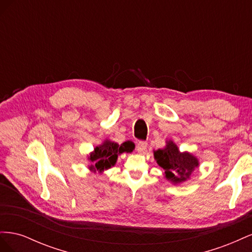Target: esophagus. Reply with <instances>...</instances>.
Instances as JSON below:
<instances>
[{"instance_id":"34e87169","label":"esophagus","mask_w":252,"mask_h":252,"mask_svg":"<svg viewBox=\"0 0 252 252\" xmlns=\"http://www.w3.org/2000/svg\"><path fill=\"white\" fill-rule=\"evenodd\" d=\"M147 146L148 144L146 142H139L138 145H136V150H138L140 154H145L147 150Z\"/></svg>"}]
</instances>
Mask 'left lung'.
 Masks as SVG:
<instances>
[{"label":"left lung","mask_w":252,"mask_h":252,"mask_svg":"<svg viewBox=\"0 0 252 252\" xmlns=\"http://www.w3.org/2000/svg\"><path fill=\"white\" fill-rule=\"evenodd\" d=\"M157 163L165 171V178L173 184L187 181L193 170L199 166V159L189 152H181L172 141L166 147L154 151Z\"/></svg>","instance_id":"1"}]
</instances>
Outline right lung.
Returning <instances> with one entry per match:
<instances>
[{"label":"right lung","mask_w":252,"mask_h":252,"mask_svg":"<svg viewBox=\"0 0 252 252\" xmlns=\"http://www.w3.org/2000/svg\"><path fill=\"white\" fill-rule=\"evenodd\" d=\"M132 150L133 146L129 142L119 145L118 143L105 140L101 145L96 146L88 157L89 161L93 163L89 166V169L94 172L96 170L98 172H103L116 165L120 155L123 152H127V154L132 152Z\"/></svg>","instance_id":"right-lung-1"}]
</instances>
